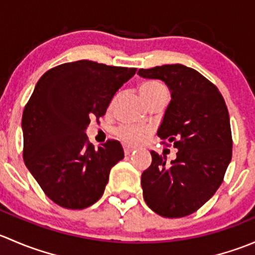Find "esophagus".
<instances>
[{
	"instance_id": "obj_1",
	"label": "esophagus",
	"mask_w": 255,
	"mask_h": 255,
	"mask_svg": "<svg viewBox=\"0 0 255 255\" xmlns=\"http://www.w3.org/2000/svg\"><path fill=\"white\" fill-rule=\"evenodd\" d=\"M125 154L126 155H129L130 153H132L133 150H134V148H133V146H129V145H125Z\"/></svg>"
}]
</instances>
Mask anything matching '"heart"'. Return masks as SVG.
<instances>
[{
	"label": "heart",
	"mask_w": 255,
	"mask_h": 255,
	"mask_svg": "<svg viewBox=\"0 0 255 255\" xmlns=\"http://www.w3.org/2000/svg\"><path fill=\"white\" fill-rule=\"evenodd\" d=\"M139 94L144 100V102L148 105L153 100L159 99L161 96H168V89L158 81H144L139 86ZM116 134L125 143L138 144L142 142L144 138H145V135L148 134V129L125 125L117 128Z\"/></svg>",
	"instance_id": "obj_1"
}]
</instances>
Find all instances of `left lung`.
Segmentation results:
<instances>
[{
	"label": "left lung",
	"mask_w": 255,
	"mask_h": 255,
	"mask_svg": "<svg viewBox=\"0 0 255 255\" xmlns=\"http://www.w3.org/2000/svg\"><path fill=\"white\" fill-rule=\"evenodd\" d=\"M138 75L161 80L170 90L156 134L177 149L170 164L150 151L151 164L142 174L144 201L163 217H185L215 195L232 159L227 106L212 82L181 64L139 69Z\"/></svg>",
	"instance_id": "left-lung-1"
}]
</instances>
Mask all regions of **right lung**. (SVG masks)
Wrapping results in <instances>:
<instances>
[{"mask_svg":"<svg viewBox=\"0 0 255 255\" xmlns=\"http://www.w3.org/2000/svg\"><path fill=\"white\" fill-rule=\"evenodd\" d=\"M135 70L79 60L50 69L35 85L22 116L23 159L59 206L82 210L99 201L112 166L125 158L118 140L95 149L85 130Z\"/></svg>","mask_w":255,"mask_h":255,"instance_id":"1","label":"right lung"}]
</instances>
